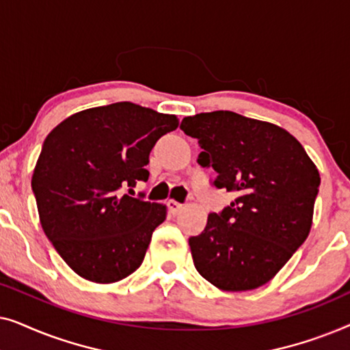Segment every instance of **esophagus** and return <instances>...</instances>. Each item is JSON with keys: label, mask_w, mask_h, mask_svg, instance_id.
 <instances>
[{"label": "esophagus", "mask_w": 350, "mask_h": 350, "mask_svg": "<svg viewBox=\"0 0 350 350\" xmlns=\"http://www.w3.org/2000/svg\"><path fill=\"white\" fill-rule=\"evenodd\" d=\"M167 205H169V208H170V212L172 213H180L181 210H183V204H180V202H176V200H169V202H167Z\"/></svg>", "instance_id": "34e87169"}]
</instances>
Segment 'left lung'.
<instances>
[{"instance_id":"1","label":"left lung","mask_w":350,"mask_h":350,"mask_svg":"<svg viewBox=\"0 0 350 350\" xmlns=\"http://www.w3.org/2000/svg\"><path fill=\"white\" fill-rule=\"evenodd\" d=\"M202 148L212 185L236 196L189 237L196 269L224 291L269 282L308 239L320 175L293 135L232 111L200 113L180 126Z\"/></svg>"}]
</instances>
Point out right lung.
<instances>
[{
    "label": "right lung",
    "mask_w": 350,
    "mask_h": 350,
    "mask_svg": "<svg viewBox=\"0 0 350 350\" xmlns=\"http://www.w3.org/2000/svg\"><path fill=\"white\" fill-rule=\"evenodd\" d=\"M176 127L174 114L119 102L76 113L46 137L31 189L44 234L76 274L111 284L140 267L167 212L132 193L150 176L152 146Z\"/></svg>",
    "instance_id": "obj_1"
}]
</instances>
